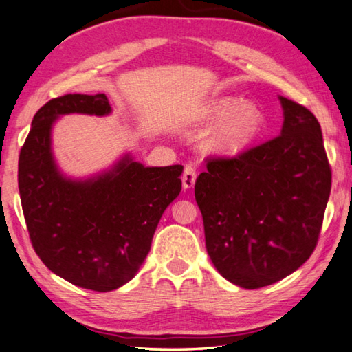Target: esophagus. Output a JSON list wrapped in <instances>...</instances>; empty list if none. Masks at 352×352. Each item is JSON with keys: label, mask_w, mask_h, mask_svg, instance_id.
<instances>
[{"label": "esophagus", "mask_w": 352, "mask_h": 352, "mask_svg": "<svg viewBox=\"0 0 352 352\" xmlns=\"http://www.w3.org/2000/svg\"><path fill=\"white\" fill-rule=\"evenodd\" d=\"M195 181H197V170H195L193 165H186L182 175L184 188H192L195 186Z\"/></svg>", "instance_id": "34e87169"}]
</instances>
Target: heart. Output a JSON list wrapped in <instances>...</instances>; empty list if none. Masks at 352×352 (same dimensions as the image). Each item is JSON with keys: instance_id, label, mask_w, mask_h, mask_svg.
Instances as JSON below:
<instances>
[{"instance_id": "obj_1", "label": "heart", "mask_w": 352, "mask_h": 352, "mask_svg": "<svg viewBox=\"0 0 352 352\" xmlns=\"http://www.w3.org/2000/svg\"><path fill=\"white\" fill-rule=\"evenodd\" d=\"M203 122H220L209 135L204 146L217 155H237L256 140L263 126V115L252 102L239 98L223 96L209 102L201 115Z\"/></svg>"}]
</instances>
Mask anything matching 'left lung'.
Returning a JSON list of instances; mask_svg holds the SVG:
<instances>
[{
    "label": "left lung",
    "instance_id": "left-lung-1",
    "mask_svg": "<svg viewBox=\"0 0 352 352\" xmlns=\"http://www.w3.org/2000/svg\"><path fill=\"white\" fill-rule=\"evenodd\" d=\"M280 135L207 160L195 184L206 248L224 279L248 290L284 279L312 254L332 173L315 115L279 96Z\"/></svg>",
    "mask_w": 352,
    "mask_h": 352
}]
</instances>
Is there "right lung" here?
<instances>
[{
	"label": "right lung",
	"instance_id": "right-lung-1",
	"mask_svg": "<svg viewBox=\"0 0 352 352\" xmlns=\"http://www.w3.org/2000/svg\"><path fill=\"white\" fill-rule=\"evenodd\" d=\"M111 111L104 94L54 98L34 115L19 159L21 207L34 251L54 274L95 292L115 290L134 278L160 217L182 188V165L145 166L129 154L89 179L62 175L51 149L56 120Z\"/></svg>",
	"mask_w": 352,
	"mask_h": 352
}]
</instances>
